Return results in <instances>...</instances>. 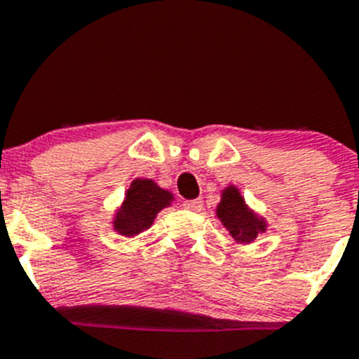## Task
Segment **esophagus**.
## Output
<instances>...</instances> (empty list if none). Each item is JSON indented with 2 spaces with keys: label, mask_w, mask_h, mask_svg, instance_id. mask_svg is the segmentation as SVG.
Returning <instances> with one entry per match:
<instances>
[{
  "label": "esophagus",
  "mask_w": 359,
  "mask_h": 359,
  "mask_svg": "<svg viewBox=\"0 0 359 359\" xmlns=\"http://www.w3.org/2000/svg\"><path fill=\"white\" fill-rule=\"evenodd\" d=\"M184 207H186L187 210H193V212H200V210H202V207H203V202L200 198L186 200V202H184Z\"/></svg>",
  "instance_id": "esophagus-1"
}]
</instances>
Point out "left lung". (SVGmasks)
<instances>
[{
    "label": "left lung",
    "mask_w": 359,
    "mask_h": 359,
    "mask_svg": "<svg viewBox=\"0 0 359 359\" xmlns=\"http://www.w3.org/2000/svg\"><path fill=\"white\" fill-rule=\"evenodd\" d=\"M216 214L237 243H251L260 232H266V221L248 209L239 189L233 186L223 191Z\"/></svg>",
    "instance_id": "8db88e82"
}]
</instances>
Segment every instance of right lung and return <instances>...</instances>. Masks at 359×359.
I'll return each mask as SVG.
<instances>
[{"mask_svg": "<svg viewBox=\"0 0 359 359\" xmlns=\"http://www.w3.org/2000/svg\"><path fill=\"white\" fill-rule=\"evenodd\" d=\"M172 200V193L161 189L154 180H133L126 193V200L116 212L113 226L120 236H138L140 232L152 225L157 212L170 205Z\"/></svg>", "mask_w": 359, "mask_h": 359, "instance_id": "add662e5", "label": "right lung"}]
</instances>
